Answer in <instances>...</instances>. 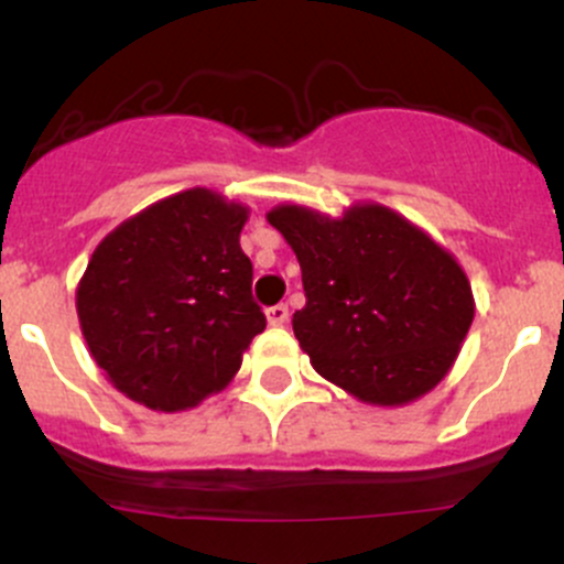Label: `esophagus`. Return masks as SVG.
<instances>
[{
  "label": "esophagus",
  "instance_id": "obj_1",
  "mask_svg": "<svg viewBox=\"0 0 564 564\" xmlns=\"http://www.w3.org/2000/svg\"><path fill=\"white\" fill-rule=\"evenodd\" d=\"M267 322H270V327H283V324L289 322V305H272L267 307Z\"/></svg>",
  "mask_w": 564,
  "mask_h": 564
}]
</instances>
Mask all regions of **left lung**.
Listing matches in <instances>:
<instances>
[{
  "label": "left lung",
  "mask_w": 564,
  "mask_h": 564,
  "mask_svg": "<svg viewBox=\"0 0 564 564\" xmlns=\"http://www.w3.org/2000/svg\"><path fill=\"white\" fill-rule=\"evenodd\" d=\"M267 221L300 262L307 302L292 324L318 376L365 405L400 408L452 372L476 300L435 237L381 203L343 216L286 203Z\"/></svg>",
  "instance_id": "obj_1"
}]
</instances>
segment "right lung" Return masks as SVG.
Masks as SVG:
<instances>
[{
    "label": "right lung",
    "mask_w": 564,
    "mask_h": 564,
    "mask_svg": "<svg viewBox=\"0 0 564 564\" xmlns=\"http://www.w3.org/2000/svg\"><path fill=\"white\" fill-rule=\"evenodd\" d=\"M248 205L197 186L134 213L88 259L75 307L108 381L151 411L197 408L232 383L267 318L251 300Z\"/></svg>",
    "instance_id": "obj_1"
}]
</instances>
